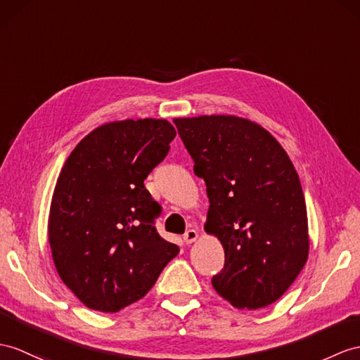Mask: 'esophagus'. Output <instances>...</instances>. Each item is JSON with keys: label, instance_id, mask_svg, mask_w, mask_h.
<instances>
[{"label": "esophagus", "instance_id": "34e87169", "mask_svg": "<svg viewBox=\"0 0 360 360\" xmlns=\"http://www.w3.org/2000/svg\"><path fill=\"white\" fill-rule=\"evenodd\" d=\"M197 238H198V232L195 229H189L186 231L185 235H183V241L186 244H192L194 241H197Z\"/></svg>", "mask_w": 360, "mask_h": 360}]
</instances>
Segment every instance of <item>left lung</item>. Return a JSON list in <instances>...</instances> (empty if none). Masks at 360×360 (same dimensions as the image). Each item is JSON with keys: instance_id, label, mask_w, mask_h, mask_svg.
Here are the masks:
<instances>
[{"instance_id": "8db88e82", "label": "left lung", "mask_w": 360, "mask_h": 360, "mask_svg": "<svg viewBox=\"0 0 360 360\" xmlns=\"http://www.w3.org/2000/svg\"><path fill=\"white\" fill-rule=\"evenodd\" d=\"M206 183L205 231L224 249L215 292L236 309L257 310L281 297L309 258L301 181L267 129L236 116L174 119Z\"/></svg>"}]
</instances>
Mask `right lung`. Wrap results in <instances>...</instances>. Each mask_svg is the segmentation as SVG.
<instances>
[{
    "mask_svg": "<svg viewBox=\"0 0 360 360\" xmlns=\"http://www.w3.org/2000/svg\"><path fill=\"white\" fill-rule=\"evenodd\" d=\"M165 119H127L93 129L60 171L49 243L63 283L91 310L116 313L143 297L179 246L154 221L160 205L143 180L169 151Z\"/></svg>",
    "mask_w": 360,
    "mask_h": 360,
    "instance_id": "right-lung-1",
    "label": "right lung"
}]
</instances>
